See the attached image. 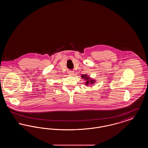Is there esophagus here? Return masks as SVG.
Returning <instances> with one entry per match:
<instances>
[{
  "mask_svg": "<svg viewBox=\"0 0 148 148\" xmlns=\"http://www.w3.org/2000/svg\"><path fill=\"white\" fill-rule=\"evenodd\" d=\"M68 74H69L70 75H73V74H74V72H73V71H69V72H68Z\"/></svg>",
  "mask_w": 148,
  "mask_h": 148,
  "instance_id": "obj_1",
  "label": "esophagus"
}]
</instances>
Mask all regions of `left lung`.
Wrapping results in <instances>:
<instances>
[{
    "label": "left lung",
    "mask_w": 148,
    "mask_h": 148,
    "mask_svg": "<svg viewBox=\"0 0 148 148\" xmlns=\"http://www.w3.org/2000/svg\"><path fill=\"white\" fill-rule=\"evenodd\" d=\"M82 78H84L85 79V80L86 81V84L85 85H88L90 84H93V83H94V82H95V80H92V79H90V77H87V75H82Z\"/></svg>",
    "instance_id": "left-lung-1"
}]
</instances>
